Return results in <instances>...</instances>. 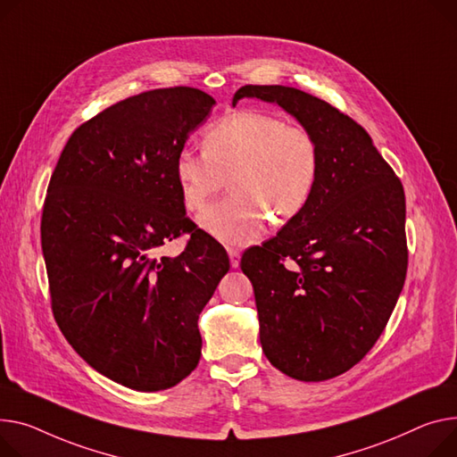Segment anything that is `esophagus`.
Masks as SVG:
<instances>
[{
    "label": "esophagus",
    "mask_w": 457,
    "mask_h": 457,
    "mask_svg": "<svg viewBox=\"0 0 457 457\" xmlns=\"http://www.w3.org/2000/svg\"><path fill=\"white\" fill-rule=\"evenodd\" d=\"M228 255H229L231 266H233V268H238V264H240V252H238L237 248H229V250H228Z\"/></svg>",
    "instance_id": "34e87169"
}]
</instances>
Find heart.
I'll return each instance as SVG.
<instances>
[{
  "instance_id": "b5f03b06",
  "label": "heart",
  "mask_w": 457,
  "mask_h": 457,
  "mask_svg": "<svg viewBox=\"0 0 457 457\" xmlns=\"http://www.w3.org/2000/svg\"><path fill=\"white\" fill-rule=\"evenodd\" d=\"M189 211L202 209L231 179L237 198L212 204L200 226L228 246L257 242L270 217L283 224L311 202L320 176V150L301 125L268 112H235L204 134V152L184 148L174 162Z\"/></svg>"
}]
</instances>
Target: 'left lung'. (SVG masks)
Here are the masks:
<instances>
[{
  "label": "left lung",
  "mask_w": 457,
  "mask_h": 457,
  "mask_svg": "<svg viewBox=\"0 0 457 457\" xmlns=\"http://www.w3.org/2000/svg\"><path fill=\"white\" fill-rule=\"evenodd\" d=\"M276 103L316 139L314 195L240 268L253 285L261 345L273 368L303 382L349 371L380 338L408 270L401 179L370 134L328 103L288 86H242Z\"/></svg>",
  "instance_id": "left-lung-1"
}]
</instances>
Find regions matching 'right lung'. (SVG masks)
I'll return each instance as SVG.
<instances>
[{
	"instance_id": "right-lung-1",
	"label": "right lung",
	"mask_w": 457,
	"mask_h": 457,
	"mask_svg": "<svg viewBox=\"0 0 457 457\" xmlns=\"http://www.w3.org/2000/svg\"><path fill=\"white\" fill-rule=\"evenodd\" d=\"M215 99L176 86L119 101L80 125L42 212L53 316L91 368L136 391L198 366V316L229 270L222 245L186 217L174 162ZM178 258L154 252L179 234Z\"/></svg>"
}]
</instances>
